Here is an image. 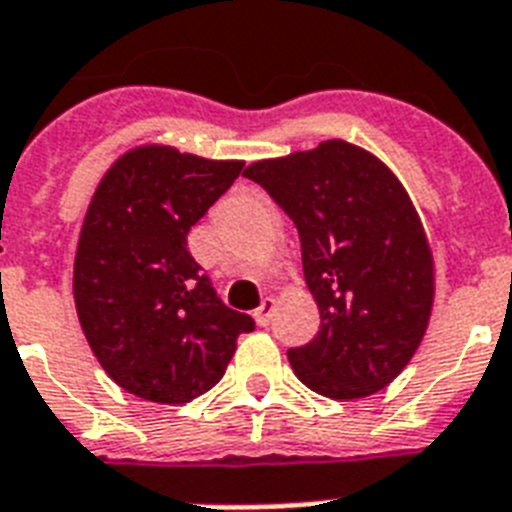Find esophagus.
<instances>
[{
	"mask_svg": "<svg viewBox=\"0 0 512 512\" xmlns=\"http://www.w3.org/2000/svg\"><path fill=\"white\" fill-rule=\"evenodd\" d=\"M274 308H277V301H274L272 295H269V298H264V301H261V306L256 308V311H253V319H256V322H259L261 327H266V324L272 322Z\"/></svg>",
	"mask_w": 512,
	"mask_h": 512,
	"instance_id": "1",
	"label": "esophagus"
}]
</instances>
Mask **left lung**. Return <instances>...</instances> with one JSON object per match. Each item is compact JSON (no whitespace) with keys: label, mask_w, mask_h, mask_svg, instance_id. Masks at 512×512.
<instances>
[{"label":"left lung","mask_w":512,"mask_h":512,"mask_svg":"<svg viewBox=\"0 0 512 512\" xmlns=\"http://www.w3.org/2000/svg\"><path fill=\"white\" fill-rule=\"evenodd\" d=\"M301 235L319 332L287 350L295 377L332 400L369 398L408 366L434 306V256L395 172L356 143L248 164Z\"/></svg>","instance_id":"obj_1"}]
</instances>
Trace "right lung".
Instances as JSON below:
<instances>
[{
  "label": "right lung",
  "instance_id": "add662e5",
  "mask_svg": "<svg viewBox=\"0 0 512 512\" xmlns=\"http://www.w3.org/2000/svg\"><path fill=\"white\" fill-rule=\"evenodd\" d=\"M243 170L143 143L104 172L73 266L78 322L122 390L180 405L225 377L253 319L219 301L188 251V232Z\"/></svg>",
  "mask_w": 512,
  "mask_h": 512
}]
</instances>
